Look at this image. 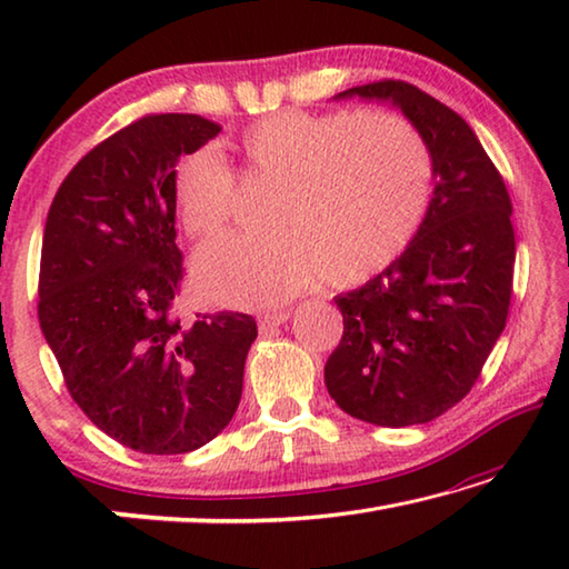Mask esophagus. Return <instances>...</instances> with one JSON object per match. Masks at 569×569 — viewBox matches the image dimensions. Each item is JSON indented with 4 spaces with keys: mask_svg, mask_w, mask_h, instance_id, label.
<instances>
[{
    "mask_svg": "<svg viewBox=\"0 0 569 569\" xmlns=\"http://www.w3.org/2000/svg\"><path fill=\"white\" fill-rule=\"evenodd\" d=\"M288 311H271V313H261L258 316V329H261L263 333H268V331H273L276 326H281L283 321H288Z\"/></svg>",
    "mask_w": 569,
    "mask_h": 569,
    "instance_id": "34e87169",
    "label": "esophagus"
}]
</instances>
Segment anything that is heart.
Wrapping results in <instances>:
<instances>
[{
    "label": "heart",
    "mask_w": 569,
    "mask_h": 569,
    "mask_svg": "<svg viewBox=\"0 0 569 569\" xmlns=\"http://www.w3.org/2000/svg\"><path fill=\"white\" fill-rule=\"evenodd\" d=\"M230 150L246 180H276L263 233L198 258V283L228 306H276L323 276L359 286L407 253L429 213L435 168L427 142L387 110H281L246 124ZM172 206L192 240L210 243L236 216V176L216 152L182 156Z\"/></svg>",
    "instance_id": "heart-1"
}]
</instances>
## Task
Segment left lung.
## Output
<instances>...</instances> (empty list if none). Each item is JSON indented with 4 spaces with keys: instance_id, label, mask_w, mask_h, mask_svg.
I'll use <instances>...</instances> for the list:
<instances>
[{
    "instance_id": "obj_1",
    "label": "left lung",
    "mask_w": 569,
    "mask_h": 569,
    "mask_svg": "<svg viewBox=\"0 0 569 569\" xmlns=\"http://www.w3.org/2000/svg\"><path fill=\"white\" fill-rule=\"evenodd\" d=\"M346 94L399 104L427 142L437 186L407 253L333 298L343 336L326 361V389L361 421L427 423L467 397L507 326L512 198L475 130L445 102L403 80Z\"/></svg>"
}]
</instances>
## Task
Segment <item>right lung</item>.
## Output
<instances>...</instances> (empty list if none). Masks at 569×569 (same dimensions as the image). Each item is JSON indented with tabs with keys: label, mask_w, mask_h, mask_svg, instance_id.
<instances>
[{
	"label": "right lung",
	"mask_w": 569,
	"mask_h": 569,
	"mask_svg": "<svg viewBox=\"0 0 569 569\" xmlns=\"http://www.w3.org/2000/svg\"><path fill=\"white\" fill-rule=\"evenodd\" d=\"M218 132L180 112L124 124L67 172L47 213L42 333L77 407L142 455H186L228 427L258 336L248 313L176 308L172 168Z\"/></svg>",
	"instance_id": "1"
}]
</instances>
